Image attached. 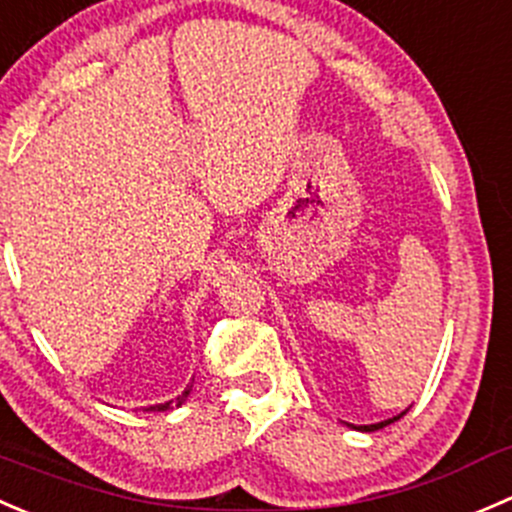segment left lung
I'll return each mask as SVG.
<instances>
[{
	"label": "left lung",
	"instance_id": "left-lung-1",
	"mask_svg": "<svg viewBox=\"0 0 512 512\" xmlns=\"http://www.w3.org/2000/svg\"><path fill=\"white\" fill-rule=\"evenodd\" d=\"M406 416V411L401 413V416H396V418H388V421H381V423H373V426H361L358 430H378V428H383V426H388V423H393V421H398V418H403Z\"/></svg>",
	"mask_w": 512,
	"mask_h": 512
}]
</instances>
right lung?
Wrapping results in <instances>:
<instances>
[{
	"label": "right lung",
	"instance_id": "1",
	"mask_svg": "<svg viewBox=\"0 0 512 512\" xmlns=\"http://www.w3.org/2000/svg\"><path fill=\"white\" fill-rule=\"evenodd\" d=\"M189 391H191V386L186 388V391L181 393L179 398H174V401H169V403H161V406H151V408H146V411H166V408H171V406H176V408H179L181 403L186 401V396H189Z\"/></svg>",
	"mask_w": 512,
	"mask_h": 512
}]
</instances>
